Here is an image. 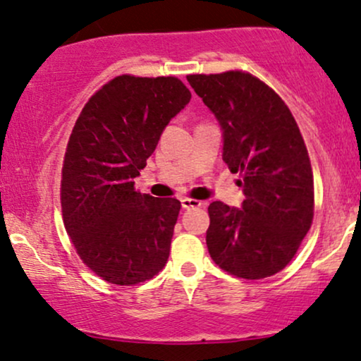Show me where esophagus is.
Instances as JSON below:
<instances>
[{"label": "esophagus", "mask_w": 361, "mask_h": 361, "mask_svg": "<svg viewBox=\"0 0 361 361\" xmlns=\"http://www.w3.org/2000/svg\"><path fill=\"white\" fill-rule=\"evenodd\" d=\"M202 205H204V202L195 200V198H188V197L181 198V207H183V209H197V207H202Z\"/></svg>", "instance_id": "34e87169"}]
</instances>
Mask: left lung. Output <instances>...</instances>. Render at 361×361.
Listing matches in <instances>:
<instances>
[{
    "instance_id": "left-lung-1",
    "label": "left lung",
    "mask_w": 361,
    "mask_h": 361,
    "mask_svg": "<svg viewBox=\"0 0 361 361\" xmlns=\"http://www.w3.org/2000/svg\"><path fill=\"white\" fill-rule=\"evenodd\" d=\"M224 130L222 159L239 173L241 209L209 205L207 247L224 271L261 280L283 270L314 219L309 152L292 111L246 71L186 76Z\"/></svg>"
}]
</instances>
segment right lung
Wrapping results in <instances>:
<instances>
[{"label": "right lung", "instance_id": "1", "mask_svg": "<svg viewBox=\"0 0 361 361\" xmlns=\"http://www.w3.org/2000/svg\"><path fill=\"white\" fill-rule=\"evenodd\" d=\"M190 98L175 76L122 74L74 123L62 163V221L82 263L109 283L132 287L166 264L181 204L142 195L134 178Z\"/></svg>", "mask_w": 361, "mask_h": 361}]
</instances>
